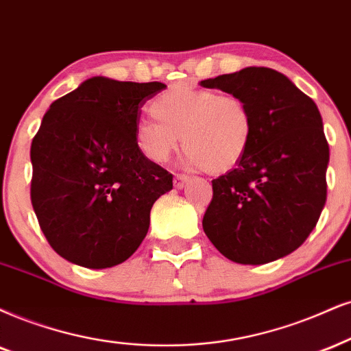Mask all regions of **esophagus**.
Returning <instances> with one entry per match:
<instances>
[{"label": "esophagus", "mask_w": 351, "mask_h": 351, "mask_svg": "<svg viewBox=\"0 0 351 351\" xmlns=\"http://www.w3.org/2000/svg\"><path fill=\"white\" fill-rule=\"evenodd\" d=\"M190 180L189 176H184V174H176L174 176V187L176 189H184L187 182Z\"/></svg>", "instance_id": "34e87169"}]
</instances>
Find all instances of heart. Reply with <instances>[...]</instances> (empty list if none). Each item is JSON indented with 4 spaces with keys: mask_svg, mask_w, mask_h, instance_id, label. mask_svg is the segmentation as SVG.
<instances>
[{
    "mask_svg": "<svg viewBox=\"0 0 351 351\" xmlns=\"http://www.w3.org/2000/svg\"><path fill=\"white\" fill-rule=\"evenodd\" d=\"M154 119L135 125V143L151 162H166L182 138L184 162L224 174L247 154L254 136V115L241 97L213 89L174 84L151 102Z\"/></svg>",
    "mask_w": 351,
    "mask_h": 351,
    "instance_id": "obj_1",
    "label": "heart"
}]
</instances>
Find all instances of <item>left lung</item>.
I'll use <instances>...</instances> for the list:
<instances>
[{
    "label": "left lung",
    "mask_w": 351,
    "mask_h": 351,
    "mask_svg": "<svg viewBox=\"0 0 351 351\" xmlns=\"http://www.w3.org/2000/svg\"><path fill=\"white\" fill-rule=\"evenodd\" d=\"M241 97L254 115L244 159L211 180L203 231L224 257L262 265L308 239L327 198L328 143L311 97L287 76L263 66L202 81Z\"/></svg>",
    "instance_id": "1"
}]
</instances>
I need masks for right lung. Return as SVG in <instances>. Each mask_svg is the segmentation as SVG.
<instances>
[{"label": "right lung", "mask_w": 351, "mask_h": 351, "mask_svg": "<svg viewBox=\"0 0 351 351\" xmlns=\"http://www.w3.org/2000/svg\"><path fill=\"white\" fill-rule=\"evenodd\" d=\"M166 84L94 76L56 99L30 146V200L56 254L86 268L127 261L172 174L135 143L141 107Z\"/></svg>", "instance_id": "right-lung-1"}]
</instances>
